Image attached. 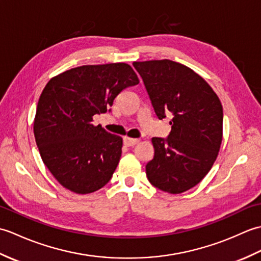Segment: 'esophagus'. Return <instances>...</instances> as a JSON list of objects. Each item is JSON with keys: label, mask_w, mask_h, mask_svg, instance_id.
Instances as JSON below:
<instances>
[{"label": "esophagus", "mask_w": 261, "mask_h": 261, "mask_svg": "<svg viewBox=\"0 0 261 261\" xmlns=\"http://www.w3.org/2000/svg\"><path fill=\"white\" fill-rule=\"evenodd\" d=\"M139 141H140L139 139H135V138H129V137H125L124 139H123V142H124V145H125L126 147L135 146V145H137V143L139 142Z\"/></svg>", "instance_id": "34e87169"}]
</instances>
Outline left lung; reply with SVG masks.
Listing matches in <instances>:
<instances>
[{
	"mask_svg": "<svg viewBox=\"0 0 261 261\" xmlns=\"http://www.w3.org/2000/svg\"><path fill=\"white\" fill-rule=\"evenodd\" d=\"M157 116L171 114L167 139L152 138L153 159L146 166L151 185L180 194L212 168L223 135V109L203 77L169 59L135 62Z\"/></svg>",
	"mask_w": 261,
	"mask_h": 261,
	"instance_id": "1",
	"label": "left lung"
}]
</instances>
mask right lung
<instances>
[{"instance_id":"obj_1","label":"right lung","mask_w":261,"mask_h":261,"mask_svg":"<svg viewBox=\"0 0 261 261\" xmlns=\"http://www.w3.org/2000/svg\"><path fill=\"white\" fill-rule=\"evenodd\" d=\"M139 84L124 63L85 65L47 83L37 105L33 134L43 164L62 186L88 194L109 182L120 162L122 138L93 124L119 93Z\"/></svg>"}]
</instances>
